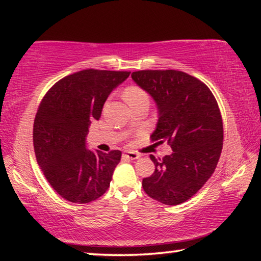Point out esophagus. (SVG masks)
I'll use <instances>...</instances> for the list:
<instances>
[{
	"label": "esophagus",
	"mask_w": 261,
	"mask_h": 261,
	"mask_svg": "<svg viewBox=\"0 0 261 261\" xmlns=\"http://www.w3.org/2000/svg\"><path fill=\"white\" fill-rule=\"evenodd\" d=\"M123 158H126L129 159V160H137V159H139L140 155L138 153L136 152H131V151H126L123 153Z\"/></svg>",
	"instance_id": "esophagus-1"
}]
</instances>
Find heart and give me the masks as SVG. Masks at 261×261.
Listing matches in <instances>:
<instances>
[{
	"label": "heart",
	"instance_id": "1",
	"mask_svg": "<svg viewBox=\"0 0 261 261\" xmlns=\"http://www.w3.org/2000/svg\"><path fill=\"white\" fill-rule=\"evenodd\" d=\"M124 96L126 101L129 103L136 102V101L143 100V99H148L146 92L144 90H141L138 86H129L124 91Z\"/></svg>",
	"mask_w": 261,
	"mask_h": 261
}]
</instances>
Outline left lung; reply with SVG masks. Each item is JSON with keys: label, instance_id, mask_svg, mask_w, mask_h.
<instances>
[{"label": "left lung", "instance_id": "obj_1", "mask_svg": "<svg viewBox=\"0 0 261 261\" xmlns=\"http://www.w3.org/2000/svg\"><path fill=\"white\" fill-rule=\"evenodd\" d=\"M155 101L159 120L152 141L170 145L143 179L149 197L165 205H179L194 196L214 173L222 151L223 124L218 102L204 83L177 70H141L131 73Z\"/></svg>", "mask_w": 261, "mask_h": 261}]
</instances>
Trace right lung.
I'll return each mask as SVG.
<instances>
[{"label": "right lung", "instance_id": "1", "mask_svg": "<svg viewBox=\"0 0 261 261\" xmlns=\"http://www.w3.org/2000/svg\"><path fill=\"white\" fill-rule=\"evenodd\" d=\"M129 76L127 71L83 70L62 78L43 96L33 124L35 158L64 199L86 204L108 190L122 152L91 151L86 136L108 95Z\"/></svg>", "mask_w": 261, "mask_h": 261}]
</instances>
